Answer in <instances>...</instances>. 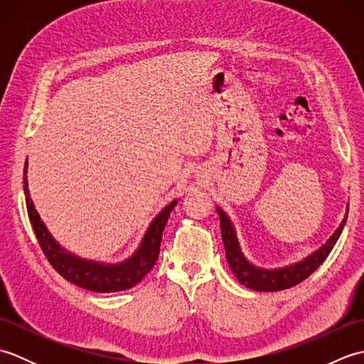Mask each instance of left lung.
<instances>
[{
	"label": "left lung",
	"mask_w": 364,
	"mask_h": 364,
	"mask_svg": "<svg viewBox=\"0 0 364 364\" xmlns=\"http://www.w3.org/2000/svg\"><path fill=\"white\" fill-rule=\"evenodd\" d=\"M220 219V231H222V241L225 245V257L228 261L230 269L233 270L237 282L247 286L253 291H264V292H275L292 288V286L304 282L305 278L310 277L316 269H318L328 253L333 249L336 241L343 233V228L346 225L347 214L341 222V225L336 228L333 235L330 236L328 241L319 247L318 250L313 252L310 257H306L304 261H299L296 264L280 267V269H262L253 266L252 262L244 257L241 250V245L237 242L236 230L233 223L228 219V215L223 213L220 208H215Z\"/></svg>",
	"instance_id": "left-lung-1"
}]
</instances>
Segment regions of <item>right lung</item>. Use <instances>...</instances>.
Here are the masks:
<instances>
[{"label": "right lung", "instance_id": "right-lung-1", "mask_svg": "<svg viewBox=\"0 0 364 364\" xmlns=\"http://www.w3.org/2000/svg\"><path fill=\"white\" fill-rule=\"evenodd\" d=\"M25 180H23V191H25L26 210L31 220V225L34 228L36 237L45 253L46 259L54 267L59 275H63L65 280L80 286V288L94 291V292H117L133 288L142 278L150 272L151 267L159 257V245L162 233H164L166 223L168 215L176 205V200L168 203L156 218L150 223L149 230L142 239L141 245L136 250L133 257L119 262V264H105V262L89 261L80 257H75L70 252H67L64 247H60L54 237L48 233L45 223L41 220L37 210L34 208L33 200L29 196L28 188V161L25 162Z\"/></svg>", "mask_w": 364, "mask_h": 364}]
</instances>
